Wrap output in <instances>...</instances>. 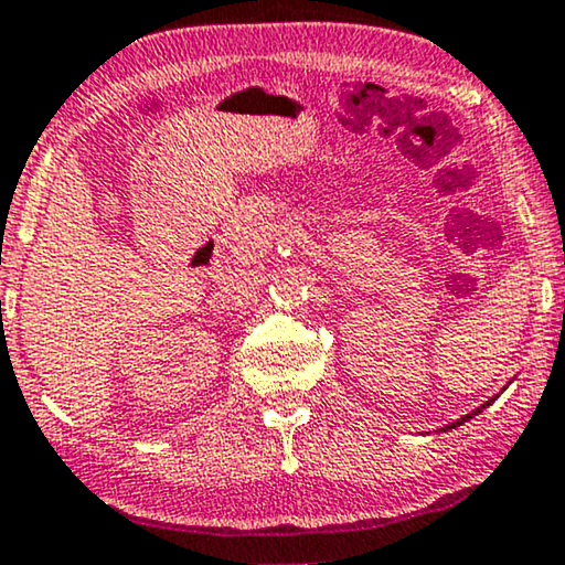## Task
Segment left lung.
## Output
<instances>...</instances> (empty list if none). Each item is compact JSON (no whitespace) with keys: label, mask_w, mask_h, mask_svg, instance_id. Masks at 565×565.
Masks as SVG:
<instances>
[{"label":"left lung","mask_w":565,"mask_h":565,"mask_svg":"<svg viewBox=\"0 0 565 565\" xmlns=\"http://www.w3.org/2000/svg\"><path fill=\"white\" fill-rule=\"evenodd\" d=\"M487 405H492V399H489V403H484V405H481V407H477V411H473V413H469V415H463V418L461 420H456V423H451V425H448V428H456V425H461V423H466V420H469V418H473V415H477V413H481V411H484V407Z\"/></svg>","instance_id":"left-lung-1"}]
</instances>
